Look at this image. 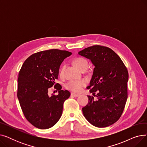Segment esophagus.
Here are the masks:
<instances>
[{"instance_id":"obj_1","label":"esophagus","mask_w":147,"mask_h":147,"mask_svg":"<svg viewBox=\"0 0 147 147\" xmlns=\"http://www.w3.org/2000/svg\"><path fill=\"white\" fill-rule=\"evenodd\" d=\"M71 96H74V97H78L80 95L79 94H74V93H71Z\"/></svg>"}]
</instances>
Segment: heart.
<instances>
[{
	"label": "heart",
	"instance_id": "b5f03b06",
	"mask_svg": "<svg viewBox=\"0 0 147 147\" xmlns=\"http://www.w3.org/2000/svg\"><path fill=\"white\" fill-rule=\"evenodd\" d=\"M74 64L78 67L80 70H83V69H86L88 67V62L86 59L83 58H77L74 60ZM64 67H62L59 71L60 76H63L64 74ZM86 84V82L84 80H70L66 84V88L73 92H80L82 88Z\"/></svg>",
	"mask_w": 147,
	"mask_h": 147
}]
</instances>
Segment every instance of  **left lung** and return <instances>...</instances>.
Returning <instances> with one entry per match:
<instances>
[{
	"instance_id": "1",
	"label": "left lung",
	"mask_w": 147,
	"mask_h": 147,
	"mask_svg": "<svg viewBox=\"0 0 147 147\" xmlns=\"http://www.w3.org/2000/svg\"><path fill=\"white\" fill-rule=\"evenodd\" d=\"M78 54L89 59L95 66L87 89H90L97 99L88 96V104L82 109L83 114L94 126H109L120 119L125 109L127 98V69L117 54L105 46L94 45Z\"/></svg>"
}]
</instances>
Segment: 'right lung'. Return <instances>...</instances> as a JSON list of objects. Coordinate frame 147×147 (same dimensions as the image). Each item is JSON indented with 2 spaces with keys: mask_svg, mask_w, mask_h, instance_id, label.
Here are the masks:
<instances>
[{
  "mask_svg": "<svg viewBox=\"0 0 147 147\" xmlns=\"http://www.w3.org/2000/svg\"><path fill=\"white\" fill-rule=\"evenodd\" d=\"M71 54L59 49L43 51L30 56L22 65L18 78L17 96L26 119L37 128L49 129L61 116L63 104L70 93L61 90L55 80L61 63ZM53 85L59 94L49 97L48 90Z\"/></svg>",
  "mask_w": 147,
  "mask_h": 147,
  "instance_id": "obj_1",
  "label": "right lung"
}]
</instances>
